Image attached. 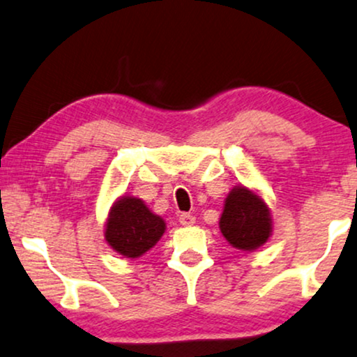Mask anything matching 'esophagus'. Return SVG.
Listing matches in <instances>:
<instances>
[{"label":"esophagus","mask_w":357,"mask_h":357,"mask_svg":"<svg viewBox=\"0 0 357 357\" xmlns=\"http://www.w3.org/2000/svg\"><path fill=\"white\" fill-rule=\"evenodd\" d=\"M178 220H180V225H183V227H192L193 223H195V217L190 213H182Z\"/></svg>","instance_id":"34e87169"}]
</instances>
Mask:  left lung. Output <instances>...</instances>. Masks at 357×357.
Instances as JSON below:
<instances>
[{
	"label": "left lung",
	"mask_w": 357,
	"mask_h": 357,
	"mask_svg": "<svg viewBox=\"0 0 357 357\" xmlns=\"http://www.w3.org/2000/svg\"><path fill=\"white\" fill-rule=\"evenodd\" d=\"M218 227L233 248L255 252L270 240L273 233L271 208L261 193L245 185H235L223 204Z\"/></svg>",
	"instance_id": "left-lung-1"
}]
</instances>
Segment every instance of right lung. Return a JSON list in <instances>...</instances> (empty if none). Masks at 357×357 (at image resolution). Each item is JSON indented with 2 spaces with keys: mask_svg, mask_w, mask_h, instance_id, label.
I'll return each mask as SVG.
<instances>
[{
  "mask_svg": "<svg viewBox=\"0 0 357 357\" xmlns=\"http://www.w3.org/2000/svg\"><path fill=\"white\" fill-rule=\"evenodd\" d=\"M165 220L153 213L142 199L122 195L109 208L104 238L114 252L135 259L147 253L164 236Z\"/></svg>",
  "mask_w": 357,
  "mask_h": 357,
  "instance_id": "1",
  "label": "right lung"
}]
</instances>
